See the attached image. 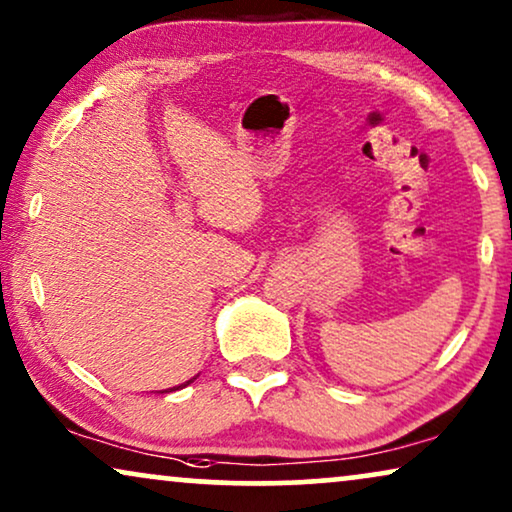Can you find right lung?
<instances>
[{"instance_id":"obj_1","label":"right lung","mask_w":512,"mask_h":512,"mask_svg":"<svg viewBox=\"0 0 512 512\" xmlns=\"http://www.w3.org/2000/svg\"><path fill=\"white\" fill-rule=\"evenodd\" d=\"M193 380H195V377H193ZM193 380H188V382H186V384H191V382H193ZM186 384H179V387H172V389H170V391H177V389H181V387H186Z\"/></svg>"}]
</instances>
